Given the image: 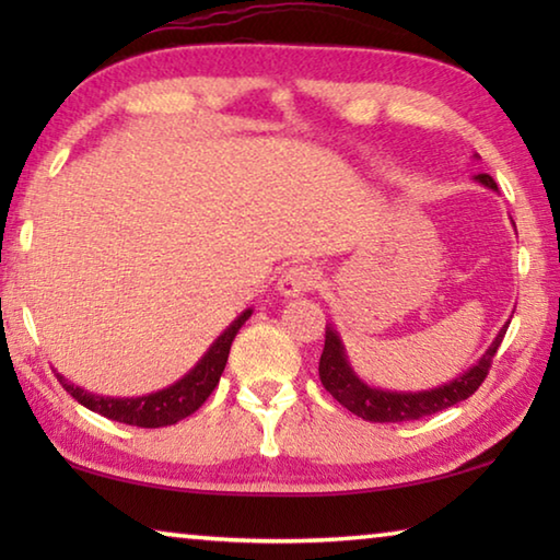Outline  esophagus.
Returning <instances> with one entry per match:
<instances>
[{"mask_svg": "<svg viewBox=\"0 0 560 560\" xmlns=\"http://www.w3.org/2000/svg\"><path fill=\"white\" fill-rule=\"evenodd\" d=\"M318 279V273L308 264H293L287 271L281 273L277 289L283 299H296L303 291H308Z\"/></svg>", "mask_w": 560, "mask_h": 560, "instance_id": "esophagus-1", "label": "esophagus"}]
</instances>
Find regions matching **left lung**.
<instances>
[{"mask_svg":"<svg viewBox=\"0 0 560 560\" xmlns=\"http://www.w3.org/2000/svg\"><path fill=\"white\" fill-rule=\"evenodd\" d=\"M489 189L497 192L494 177L481 173L474 177ZM509 328V320L491 340L487 353L474 363L469 371L454 377V381L444 383L432 390H417V393H397V390H383V387H373L360 381L353 368L348 363L346 346L340 340L338 330L334 326H326V346L320 353L318 375L326 390L336 397V400L358 417H363L368 422H407V420H420L434 412L447 410V407L467 400L469 395L477 393V387L485 383V377L491 368L497 350L504 340V334Z\"/></svg>","mask_w":560,"mask_h":560,"instance_id":"left-lung-1","label":"left lung"}]
</instances>
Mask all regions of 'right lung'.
Segmentation results:
<instances>
[{
  "mask_svg": "<svg viewBox=\"0 0 560 560\" xmlns=\"http://www.w3.org/2000/svg\"><path fill=\"white\" fill-rule=\"evenodd\" d=\"M252 308L242 311V314L224 328V334H220V338L207 348V353L197 360L192 371L158 393L140 397H106L83 390V387L69 383L59 373H56V377H59L63 390L69 393L73 400H79L83 407H89L91 412H98L103 417H108V420H116L122 424H136V428H167V424H175L179 420H185L187 415H192L195 410H200L202 402L212 395L224 373L232 340L240 334V328L246 324Z\"/></svg>",
  "mask_w": 560,
  "mask_h": 560,
  "instance_id": "add662e5",
  "label": "right lung"
}]
</instances>
